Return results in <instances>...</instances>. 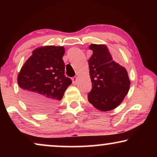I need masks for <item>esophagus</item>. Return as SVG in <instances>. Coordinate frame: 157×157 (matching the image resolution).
<instances>
[{
    "mask_svg": "<svg viewBox=\"0 0 157 157\" xmlns=\"http://www.w3.org/2000/svg\"><path fill=\"white\" fill-rule=\"evenodd\" d=\"M72 81H73V83H76L77 81H78V78H77L76 76H74V78H72Z\"/></svg>",
    "mask_w": 157,
    "mask_h": 157,
    "instance_id": "esophagus-1",
    "label": "esophagus"
}]
</instances>
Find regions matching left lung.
Segmentation results:
<instances>
[{
    "mask_svg": "<svg viewBox=\"0 0 157 157\" xmlns=\"http://www.w3.org/2000/svg\"><path fill=\"white\" fill-rule=\"evenodd\" d=\"M93 54L89 59L92 89L88 100L98 110L114 109L123 101L130 87L126 68L115 62L104 44H91Z\"/></svg>",
    "mask_w": 157,
    "mask_h": 157,
    "instance_id": "obj_1",
    "label": "left lung"
}]
</instances>
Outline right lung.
<instances>
[{"mask_svg": "<svg viewBox=\"0 0 157 157\" xmlns=\"http://www.w3.org/2000/svg\"><path fill=\"white\" fill-rule=\"evenodd\" d=\"M63 46H46L33 51L18 75L21 96L30 107L40 113L54 109L71 84L64 75Z\"/></svg>", "mask_w": 157, "mask_h": 157, "instance_id": "right-lung-1", "label": "right lung"}]
</instances>
